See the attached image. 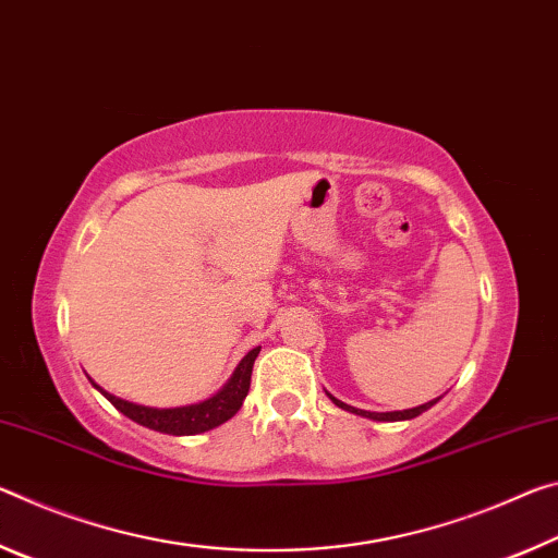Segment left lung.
I'll return each mask as SVG.
<instances>
[{"instance_id":"obj_1","label":"left lung","mask_w":558,"mask_h":558,"mask_svg":"<svg viewBox=\"0 0 558 558\" xmlns=\"http://www.w3.org/2000/svg\"><path fill=\"white\" fill-rule=\"evenodd\" d=\"M333 400L336 405L339 408H343V410H349V413H355V415H361V417H371V420H378V423H398V420H413V417H417V415H423L425 410H430L437 400L440 398H435V400H430V403H425V405H417V408H410V410H392V413H371V410H359V408H353V405H345V403H341L339 398H333V396H328Z\"/></svg>"}]
</instances>
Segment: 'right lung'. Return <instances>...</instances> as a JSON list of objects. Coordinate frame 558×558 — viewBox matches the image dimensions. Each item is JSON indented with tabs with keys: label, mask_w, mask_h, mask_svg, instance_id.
I'll use <instances>...</instances> for the list:
<instances>
[{
	"label": "right lung",
	"mask_w": 558,
	"mask_h": 558,
	"mask_svg": "<svg viewBox=\"0 0 558 558\" xmlns=\"http://www.w3.org/2000/svg\"><path fill=\"white\" fill-rule=\"evenodd\" d=\"M259 355V349H252L244 355L236 365L232 378L219 388L213 398L203 400V403H193V405H182V408H148V405H135L128 403L123 398H116L111 392H106L100 386H96L90 380V386L100 390L108 403H111L116 410H121L125 417H131L133 423H138L143 427H150L155 433H166V435H199L213 430V427L227 423V420L236 415V410L242 408L246 392H250V383H252V365L254 359Z\"/></svg>",
	"instance_id": "1"
}]
</instances>
